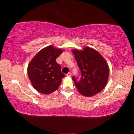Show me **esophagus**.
<instances>
[{"instance_id": "obj_1", "label": "esophagus", "mask_w": 134, "mask_h": 134, "mask_svg": "<svg viewBox=\"0 0 134 134\" xmlns=\"http://www.w3.org/2000/svg\"><path fill=\"white\" fill-rule=\"evenodd\" d=\"M66 76L68 77H70L71 76V72H68V73L66 74Z\"/></svg>"}]
</instances>
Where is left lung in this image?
Returning a JSON list of instances; mask_svg holds the SVG:
<instances>
[{
    "label": "left lung",
    "mask_w": 134,
    "mask_h": 134,
    "mask_svg": "<svg viewBox=\"0 0 134 134\" xmlns=\"http://www.w3.org/2000/svg\"><path fill=\"white\" fill-rule=\"evenodd\" d=\"M81 73L80 81L73 77L78 92L85 96H93L102 90L108 83L109 68L100 54L89 47L83 50L72 49Z\"/></svg>",
    "instance_id": "obj_1"
}]
</instances>
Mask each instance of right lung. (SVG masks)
<instances>
[{
    "label": "right lung",
    "mask_w": 134,
    "mask_h": 134,
    "mask_svg": "<svg viewBox=\"0 0 134 134\" xmlns=\"http://www.w3.org/2000/svg\"><path fill=\"white\" fill-rule=\"evenodd\" d=\"M63 51V49L49 45L41 49L29 63V79L34 88L41 93H52L62 83L65 75L55 60Z\"/></svg>",
    "instance_id": "1"
}]
</instances>
